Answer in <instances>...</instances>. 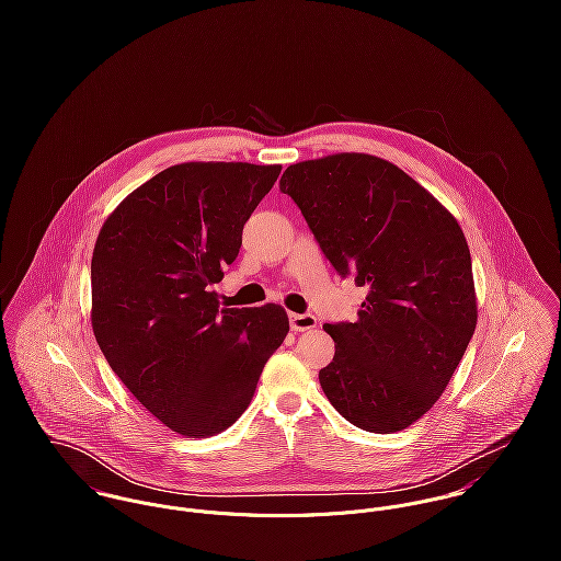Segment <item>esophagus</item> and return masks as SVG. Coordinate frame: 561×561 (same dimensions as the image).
Instances as JSON below:
<instances>
[{
	"mask_svg": "<svg viewBox=\"0 0 561 561\" xmlns=\"http://www.w3.org/2000/svg\"><path fill=\"white\" fill-rule=\"evenodd\" d=\"M289 325L294 332H305L318 325V318L311 313H291L289 316Z\"/></svg>",
	"mask_w": 561,
	"mask_h": 561,
	"instance_id": "obj_1",
	"label": "esophagus"
}]
</instances>
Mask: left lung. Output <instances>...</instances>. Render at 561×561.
Here are the masks:
<instances>
[{"label":"left lung","instance_id":"left-lung-1","mask_svg":"<svg viewBox=\"0 0 561 561\" xmlns=\"http://www.w3.org/2000/svg\"><path fill=\"white\" fill-rule=\"evenodd\" d=\"M280 192L336 274L367 287L358 320L323 325L334 358L321 389L352 425L400 432L440 398L476 332L465 233L427 190L374 156L294 163Z\"/></svg>","mask_w":561,"mask_h":561}]
</instances>
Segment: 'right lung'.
<instances>
[{
    "mask_svg": "<svg viewBox=\"0 0 561 561\" xmlns=\"http://www.w3.org/2000/svg\"><path fill=\"white\" fill-rule=\"evenodd\" d=\"M280 165L179 163L131 192L92 252V330L112 371L165 427L236 423L285 341L283 307L220 309L211 291Z\"/></svg>",
    "mask_w": 561,
    "mask_h": 561,
    "instance_id": "right-lung-1",
    "label": "right lung"
}]
</instances>
